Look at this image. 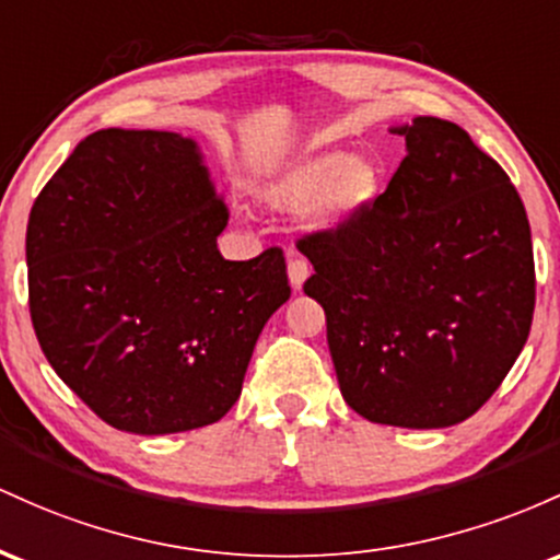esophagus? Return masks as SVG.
Wrapping results in <instances>:
<instances>
[{
	"instance_id": "1",
	"label": "esophagus",
	"mask_w": 560,
	"mask_h": 560,
	"mask_svg": "<svg viewBox=\"0 0 560 560\" xmlns=\"http://www.w3.org/2000/svg\"><path fill=\"white\" fill-rule=\"evenodd\" d=\"M306 278H310V264L301 259V256H291L288 259V280H291V285L301 288Z\"/></svg>"
}]
</instances>
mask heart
<instances>
[{"mask_svg":"<svg viewBox=\"0 0 560 560\" xmlns=\"http://www.w3.org/2000/svg\"><path fill=\"white\" fill-rule=\"evenodd\" d=\"M383 168L370 153L312 148L285 161L259 185V198L280 211L301 209L312 230H330L362 217L381 192Z\"/></svg>","mask_w":560,"mask_h":560,"instance_id":"1","label":"heart"}]
</instances>
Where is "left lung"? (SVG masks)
Instances as JSON below:
<instances>
[{
	"label": "left lung",
	"instance_id": "obj_1",
	"mask_svg": "<svg viewBox=\"0 0 560 560\" xmlns=\"http://www.w3.org/2000/svg\"><path fill=\"white\" fill-rule=\"evenodd\" d=\"M407 155L362 217L299 241L343 399L399 429L463 423L529 338L532 230L516 187L466 129L392 127Z\"/></svg>",
	"mask_w": 560,
	"mask_h": 560
}]
</instances>
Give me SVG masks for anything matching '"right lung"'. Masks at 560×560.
<instances>
[{
    "label": "right lung",
    "mask_w": 560,
    "mask_h": 560,
    "mask_svg": "<svg viewBox=\"0 0 560 560\" xmlns=\"http://www.w3.org/2000/svg\"><path fill=\"white\" fill-rule=\"evenodd\" d=\"M228 217L198 142L155 129L94 131L36 198L31 323L55 373L113 429L192 431L241 397L291 285L280 248L219 254Z\"/></svg>",
    "instance_id": "obj_1"
}]
</instances>
